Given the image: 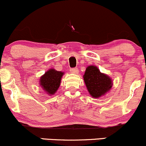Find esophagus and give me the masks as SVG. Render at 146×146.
Listing matches in <instances>:
<instances>
[{
	"instance_id": "obj_1",
	"label": "esophagus",
	"mask_w": 146,
	"mask_h": 146,
	"mask_svg": "<svg viewBox=\"0 0 146 146\" xmlns=\"http://www.w3.org/2000/svg\"><path fill=\"white\" fill-rule=\"evenodd\" d=\"M70 71H71L72 73H74V74H78L79 70L76 68H70Z\"/></svg>"
}]
</instances>
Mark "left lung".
<instances>
[{"instance_id": "1", "label": "left lung", "mask_w": 146, "mask_h": 146, "mask_svg": "<svg viewBox=\"0 0 146 146\" xmlns=\"http://www.w3.org/2000/svg\"><path fill=\"white\" fill-rule=\"evenodd\" d=\"M84 80L89 93L93 98H99L112 87V80L102 73L95 66H88L84 75Z\"/></svg>"}]
</instances>
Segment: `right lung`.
Returning <instances> with one entry per match:
<instances>
[{"instance_id":"add662e5","label":"right lung","mask_w":146,"mask_h":146,"mask_svg":"<svg viewBox=\"0 0 146 146\" xmlns=\"http://www.w3.org/2000/svg\"><path fill=\"white\" fill-rule=\"evenodd\" d=\"M64 73L54 68L48 70L40 78V86L49 95L55 94L60 85L61 78Z\"/></svg>"}]
</instances>
